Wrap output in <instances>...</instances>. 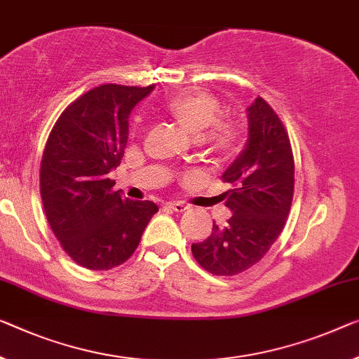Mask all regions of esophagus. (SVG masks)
<instances>
[{
    "label": "esophagus",
    "instance_id": "esophagus-1",
    "mask_svg": "<svg viewBox=\"0 0 359 359\" xmlns=\"http://www.w3.org/2000/svg\"><path fill=\"white\" fill-rule=\"evenodd\" d=\"M165 207H168L170 210H175V212H186L189 205L184 202H180V201H173V202H167L165 203Z\"/></svg>",
    "mask_w": 359,
    "mask_h": 359
}]
</instances>
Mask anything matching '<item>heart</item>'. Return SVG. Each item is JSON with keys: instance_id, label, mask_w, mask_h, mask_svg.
<instances>
[{"instance_id": "b5f03b06", "label": "heart", "mask_w": 359, "mask_h": 359, "mask_svg": "<svg viewBox=\"0 0 359 359\" xmlns=\"http://www.w3.org/2000/svg\"><path fill=\"white\" fill-rule=\"evenodd\" d=\"M162 109L170 117L194 135L219 157H231L239 151L242 128L234 118L224 117L223 104L218 96L205 90L180 91L163 99Z\"/></svg>"}]
</instances>
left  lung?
<instances>
[{
	"instance_id": "obj_1",
	"label": "left lung",
	"mask_w": 359,
	"mask_h": 359,
	"mask_svg": "<svg viewBox=\"0 0 359 359\" xmlns=\"http://www.w3.org/2000/svg\"><path fill=\"white\" fill-rule=\"evenodd\" d=\"M290 140L274 109L258 96L249 107V141L222 180L233 217L213 222L212 234L192 244V255L215 276H234L266 255L283 231L294 198L295 167Z\"/></svg>"
}]
</instances>
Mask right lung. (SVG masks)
<instances>
[{"mask_svg":"<svg viewBox=\"0 0 359 359\" xmlns=\"http://www.w3.org/2000/svg\"><path fill=\"white\" fill-rule=\"evenodd\" d=\"M149 86L107 83L70 102L43 151L40 192L54 236L80 266L107 271L125 263L158 207L114 191L109 172L128 142V115Z\"/></svg>","mask_w":359,"mask_h":359,"instance_id":"1","label":"right lung"}]
</instances>
